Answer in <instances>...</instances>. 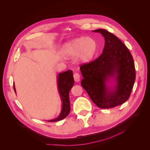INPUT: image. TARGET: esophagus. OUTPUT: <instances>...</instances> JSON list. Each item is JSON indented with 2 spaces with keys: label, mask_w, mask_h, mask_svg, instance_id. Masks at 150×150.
<instances>
[{
  "label": "esophagus",
  "mask_w": 150,
  "mask_h": 150,
  "mask_svg": "<svg viewBox=\"0 0 150 150\" xmlns=\"http://www.w3.org/2000/svg\"><path fill=\"white\" fill-rule=\"evenodd\" d=\"M74 78L75 81L76 82H79V81H80L81 76H80V75H79V74H78V73H75L74 74Z\"/></svg>",
  "instance_id": "esophagus-1"
}]
</instances>
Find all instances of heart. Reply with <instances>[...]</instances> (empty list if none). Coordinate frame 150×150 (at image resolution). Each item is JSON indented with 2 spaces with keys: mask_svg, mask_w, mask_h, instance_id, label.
<instances>
[{
  "mask_svg": "<svg viewBox=\"0 0 150 150\" xmlns=\"http://www.w3.org/2000/svg\"><path fill=\"white\" fill-rule=\"evenodd\" d=\"M98 51V43L92 38L80 37L66 43L62 49V54L68 57L77 55L83 63L91 62Z\"/></svg>",
  "mask_w": 150,
  "mask_h": 150,
  "instance_id": "1",
  "label": "heart"
}]
</instances>
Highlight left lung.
<instances>
[{"instance_id":"1","label":"left lung","mask_w":150,"mask_h":150,"mask_svg":"<svg viewBox=\"0 0 150 150\" xmlns=\"http://www.w3.org/2000/svg\"><path fill=\"white\" fill-rule=\"evenodd\" d=\"M101 33L105 39L103 54L95 60L82 64L81 86L98 107L110 108L127 101L136 78L133 57L126 46L116 35L105 29L93 31ZM110 78L116 84L107 85Z\"/></svg>"}]
</instances>
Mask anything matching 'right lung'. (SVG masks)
<instances>
[{
    "label": "right lung",
    "mask_w": 150,
    "mask_h": 150,
    "mask_svg": "<svg viewBox=\"0 0 150 150\" xmlns=\"http://www.w3.org/2000/svg\"><path fill=\"white\" fill-rule=\"evenodd\" d=\"M74 84V79L73 76V72L71 70L58 74L57 86L58 92L60 95L62 101V109L60 114L57 118L47 121L48 122H55L62 120L69 114L70 111H71V105H70L69 93ZM13 86L14 92L16 93L14 84Z\"/></svg>",
    "instance_id": "1"
}]
</instances>
